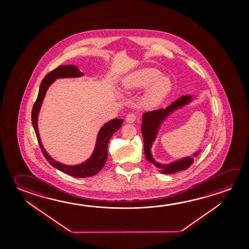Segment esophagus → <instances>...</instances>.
<instances>
[{"instance_id":"1","label":"esophagus","mask_w":249,"mask_h":249,"mask_svg":"<svg viewBox=\"0 0 249 249\" xmlns=\"http://www.w3.org/2000/svg\"><path fill=\"white\" fill-rule=\"evenodd\" d=\"M136 120V115L135 114H128L126 115V122L127 123H134Z\"/></svg>"}]
</instances>
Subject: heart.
I'll return each mask as SVG.
<instances>
[{
	"instance_id": "heart-1",
	"label": "heart",
	"mask_w": 249,
	"mask_h": 249,
	"mask_svg": "<svg viewBox=\"0 0 249 249\" xmlns=\"http://www.w3.org/2000/svg\"><path fill=\"white\" fill-rule=\"evenodd\" d=\"M161 75L162 73L155 69L138 70L126 78L125 86L128 89H137L150 85L144 94L143 101L147 106L155 107L158 105L171 90V81Z\"/></svg>"
}]
</instances>
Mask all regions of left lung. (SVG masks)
<instances>
[{
  "instance_id": "left-lung-1",
  "label": "left lung",
  "mask_w": 249,
  "mask_h": 249,
  "mask_svg": "<svg viewBox=\"0 0 249 249\" xmlns=\"http://www.w3.org/2000/svg\"><path fill=\"white\" fill-rule=\"evenodd\" d=\"M193 95H184L180 98L177 99L171 105L166 108H160L157 110L149 111L142 114V134L144 138V153L146 159L155 165L162 174H175L177 172L182 171L191 166L194 162L193 157H185L183 159L178 160L169 164H161L155 161L151 154V147L155 142L156 135L158 134L160 126L165 119L174 111L181 107L187 105L191 102ZM200 154V151L196 152L194 156L196 157Z\"/></svg>"
}]
</instances>
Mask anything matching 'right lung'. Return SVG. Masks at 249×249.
<instances>
[{"instance_id":"add662e5","label":"right lung","mask_w":249,"mask_h":249,"mask_svg":"<svg viewBox=\"0 0 249 249\" xmlns=\"http://www.w3.org/2000/svg\"><path fill=\"white\" fill-rule=\"evenodd\" d=\"M83 73L78 70L76 66L64 65L59 66L55 70L49 72L45 78L41 81L40 85V89L38 93L36 101L34 104L31 119H32V124H33L34 129L36 135L38 143L40 145L41 151L43 155L45 156L46 159L49 161L50 165L53 167L57 168L58 170L63 172L69 176L77 177V178H85L93 176L98 174L101 171L102 167L106 163L107 158V144L110 140L112 135H114L116 131L122 126L123 123V119H113L108 123H105L104 126L99 131L97 139H96V144L94 147V152L90 156L89 159L87 160L84 162L74 166H69L64 164L60 163L50 156L47 153L45 148L41 144V138L38 131V115L41 109V104L45 97L46 92L49 89V86L51 85L56 79L59 78H71L80 77L82 76Z\"/></svg>"}]
</instances>
